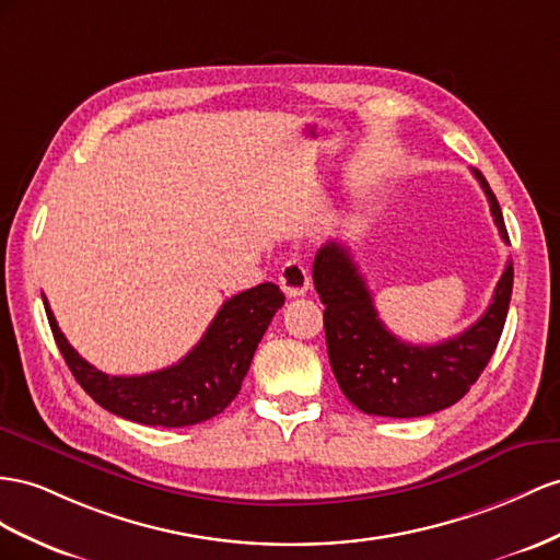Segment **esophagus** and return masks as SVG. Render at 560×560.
Listing matches in <instances>:
<instances>
[{
  "mask_svg": "<svg viewBox=\"0 0 560 560\" xmlns=\"http://www.w3.org/2000/svg\"><path fill=\"white\" fill-rule=\"evenodd\" d=\"M310 283H312L310 271L300 260H289L279 271V285L289 298L305 295L307 289H310Z\"/></svg>",
  "mask_w": 560,
  "mask_h": 560,
  "instance_id": "esophagus-1",
  "label": "esophagus"
}]
</instances>
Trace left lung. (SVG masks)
<instances>
[{"mask_svg":"<svg viewBox=\"0 0 560 560\" xmlns=\"http://www.w3.org/2000/svg\"><path fill=\"white\" fill-rule=\"evenodd\" d=\"M472 175L482 186L501 238L511 246L497 196L480 170H472ZM312 279L324 303L328 362L342 395L371 417L413 419L456 405L480 378L504 331L513 265H506L482 317L438 346H411L385 328L346 243L328 241L317 250Z\"/></svg>","mask_w":560,"mask_h":560,"instance_id":"1","label":"left lung"}]
</instances>
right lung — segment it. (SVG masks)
<instances>
[{
	"mask_svg": "<svg viewBox=\"0 0 560 560\" xmlns=\"http://www.w3.org/2000/svg\"><path fill=\"white\" fill-rule=\"evenodd\" d=\"M42 300L56 346L96 405L141 425L184 428L218 417L232 405L248 374L257 342L283 305V293L275 283H260L229 298L184 360L143 376H108L82 360L61 334L47 298L42 295Z\"/></svg>",
	"mask_w": 560,
	"mask_h": 560,
	"instance_id": "add662e5",
	"label": "right lung"
}]
</instances>
